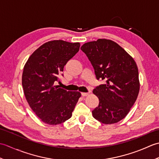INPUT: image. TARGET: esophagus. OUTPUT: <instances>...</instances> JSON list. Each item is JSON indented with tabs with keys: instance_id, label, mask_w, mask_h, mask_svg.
<instances>
[{
	"instance_id": "esophagus-1",
	"label": "esophagus",
	"mask_w": 159,
	"mask_h": 159,
	"mask_svg": "<svg viewBox=\"0 0 159 159\" xmlns=\"http://www.w3.org/2000/svg\"><path fill=\"white\" fill-rule=\"evenodd\" d=\"M89 94V92H87V93H85V92H82L81 93V95L83 96H88Z\"/></svg>"
}]
</instances>
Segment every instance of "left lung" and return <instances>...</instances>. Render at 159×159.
I'll return each instance as SVG.
<instances>
[{
  "mask_svg": "<svg viewBox=\"0 0 159 159\" xmlns=\"http://www.w3.org/2000/svg\"><path fill=\"white\" fill-rule=\"evenodd\" d=\"M98 80L106 81L93 89L99 104L93 117L104 124L117 123L126 117L139 92V71L134 59L111 39H98L81 46Z\"/></svg>",
  "mask_w": 159,
  "mask_h": 159,
  "instance_id": "obj_1",
  "label": "left lung"
}]
</instances>
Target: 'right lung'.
<instances>
[{
	"label": "right lung",
	"instance_id": "add662e5",
	"mask_svg": "<svg viewBox=\"0 0 159 159\" xmlns=\"http://www.w3.org/2000/svg\"><path fill=\"white\" fill-rule=\"evenodd\" d=\"M79 48V42H46L33 52L24 66V93L30 107L43 123L57 125L72 117L81 93L67 92L55 83L59 81L64 66Z\"/></svg>",
	"mask_w": 159,
	"mask_h": 159
}]
</instances>
